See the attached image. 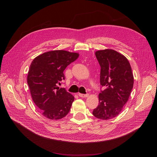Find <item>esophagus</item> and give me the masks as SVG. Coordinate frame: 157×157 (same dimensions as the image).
Masks as SVG:
<instances>
[{"label": "esophagus", "instance_id": "34e87169", "mask_svg": "<svg viewBox=\"0 0 157 157\" xmlns=\"http://www.w3.org/2000/svg\"><path fill=\"white\" fill-rule=\"evenodd\" d=\"M78 95H79V96L81 97V98H86V97H88V96H89L88 94H80V93H79Z\"/></svg>", "mask_w": 157, "mask_h": 157}]
</instances>
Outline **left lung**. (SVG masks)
Here are the masks:
<instances>
[{"label": "left lung", "mask_w": 157, "mask_h": 157, "mask_svg": "<svg viewBox=\"0 0 157 157\" xmlns=\"http://www.w3.org/2000/svg\"><path fill=\"white\" fill-rule=\"evenodd\" d=\"M101 66L100 83L105 89L99 94V105L93 114L101 120L118 116L128 101L133 86V76L127 58L112 49L95 53Z\"/></svg>", "instance_id": "obj_1"}]
</instances>
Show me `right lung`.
<instances>
[{
	"instance_id": "right-lung-1",
	"label": "right lung",
	"mask_w": 157,
	"mask_h": 157,
	"mask_svg": "<svg viewBox=\"0 0 157 157\" xmlns=\"http://www.w3.org/2000/svg\"><path fill=\"white\" fill-rule=\"evenodd\" d=\"M79 53L65 50L44 53L32 61L27 76L31 96L43 116L58 120L68 114L74 96L58 84L64 80V70Z\"/></svg>"
}]
</instances>
